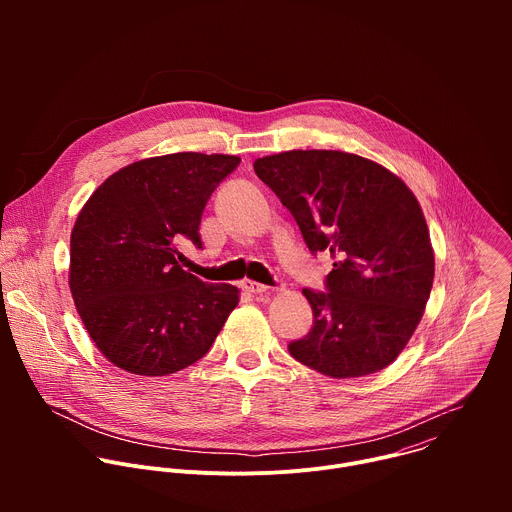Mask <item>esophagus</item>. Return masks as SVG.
Here are the masks:
<instances>
[{
	"instance_id": "34e87169",
	"label": "esophagus",
	"mask_w": 512,
	"mask_h": 512,
	"mask_svg": "<svg viewBox=\"0 0 512 512\" xmlns=\"http://www.w3.org/2000/svg\"><path fill=\"white\" fill-rule=\"evenodd\" d=\"M241 289L247 291V294H253V296L269 294V287H267V285L257 283V281H251V279H243V281H241Z\"/></svg>"
}]
</instances>
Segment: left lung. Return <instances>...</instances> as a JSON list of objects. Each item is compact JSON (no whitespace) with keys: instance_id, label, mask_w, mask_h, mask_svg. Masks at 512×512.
<instances>
[{"instance_id":"left-lung-1","label":"left lung","mask_w":512,"mask_h":512,"mask_svg":"<svg viewBox=\"0 0 512 512\" xmlns=\"http://www.w3.org/2000/svg\"><path fill=\"white\" fill-rule=\"evenodd\" d=\"M253 168L296 218L310 253L334 259L326 291L304 287L314 326L287 344L289 354L332 379L389 367L433 285V249L413 192L387 168L334 150L283 152Z\"/></svg>"}]
</instances>
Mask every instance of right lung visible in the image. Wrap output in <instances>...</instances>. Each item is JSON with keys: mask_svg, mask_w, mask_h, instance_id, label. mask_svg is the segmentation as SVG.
<instances>
[{"mask_svg": "<svg viewBox=\"0 0 512 512\" xmlns=\"http://www.w3.org/2000/svg\"><path fill=\"white\" fill-rule=\"evenodd\" d=\"M241 158L182 152L109 176L70 235L68 285L79 316L115 367L166 377L200 360L239 304V289L206 283L178 263L202 249V210Z\"/></svg>", "mask_w": 512, "mask_h": 512, "instance_id": "add662e5", "label": "right lung"}]
</instances>
